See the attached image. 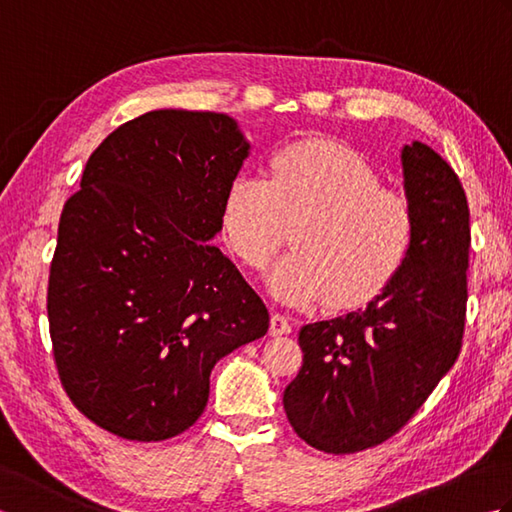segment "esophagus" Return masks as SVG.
Wrapping results in <instances>:
<instances>
[{"label":"esophagus","mask_w":512,"mask_h":512,"mask_svg":"<svg viewBox=\"0 0 512 512\" xmlns=\"http://www.w3.org/2000/svg\"><path fill=\"white\" fill-rule=\"evenodd\" d=\"M292 330L290 321L284 317V314L275 312L273 317H270V334L273 336H281V334H288Z\"/></svg>","instance_id":"1"}]
</instances>
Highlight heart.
Listing matches in <instances>:
<instances>
[{
    "instance_id": "heart-1",
    "label": "heart",
    "mask_w": 512,
    "mask_h": 512,
    "mask_svg": "<svg viewBox=\"0 0 512 512\" xmlns=\"http://www.w3.org/2000/svg\"><path fill=\"white\" fill-rule=\"evenodd\" d=\"M290 228L295 250L268 273L270 292L290 306L325 299L352 310L376 299L405 264L413 213L356 151L301 140L270 158L268 180L237 173L222 202L224 237L248 268H264Z\"/></svg>"
}]
</instances>
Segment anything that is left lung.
I'll return each instance as SVG.
<instances>
[{
  "label": "left lung",
  "mask_w": 512,
  "mask_h": 512,
  "mask_svg": "<svg viewBox=\"0 0 512 512\" xmlns=\"http://www.w3.org/2000/svg\"><path fill=\"white\" fill-rule=\"evenodd\" d=\"M413 242L365 310L303 325V365L284 391L292 429L345 455L389 440L460 354L469 268V204L455 171L424 143L400 151Z\"/></svg>",
  "instance_id": "8db88e82"
}]
</instances>
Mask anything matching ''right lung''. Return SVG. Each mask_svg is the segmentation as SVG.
Returning <instances> with one entry per match:
<instances>
[{
    "mask_svg": "<svg viewBox=\"0 0 512 512\" xmlns=\"http://www.w3.org/2000/svg\"><path fill=\"white\" fill-rule=\"evenodd\" d=\"M250 145L231 116L156 110L94 149L65 202L48 279L65 394L118 438L187 431L222 356L268 310L220 248L222 202Z\"/></svg>",
    "mask_w": 512,
    "mask_h": 512,
    "instance_id": "1",
    "label": "right lung"
}]
</instances>
